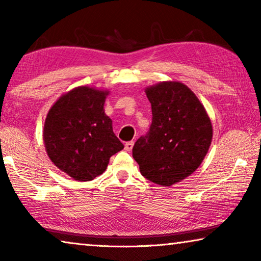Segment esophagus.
Instances as JSON below:
<instances>
[{"mask_svg":"<svg viewBox=\"0 0 261 261\" xmlns=\"http://www.w3.org/2000/svg\"><path fill=\"white\" fill-rule=\"evenodd\" d=\"M134 141H127V143H125V145H124V149L126 152H130L131 149H132V147H134Z\"/></svg>","mask_w":261,"mask_h":261,"instance_id":"obj_1","label":"esophagus"}]
</instances>
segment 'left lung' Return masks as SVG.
I'll use <instances>...</instances> for the list:
<instances>
[{"instance_id":"left-lung-1","label":"left lung","mask_w":261,"mask_h":261,"mask_svg":"<svg viewBox=\"0 0 261 261\" xmlns=\"http://www.w3.org/2000/svg\"><path fill=\"white\" fill-rule=\"evenodd\" d=\"M152 105V124L140 137L132 156L141 175L171 187L193 174L213 138L211 118L197 95L179 82H161L145 90Z\"/></svg>"}]
</instances>
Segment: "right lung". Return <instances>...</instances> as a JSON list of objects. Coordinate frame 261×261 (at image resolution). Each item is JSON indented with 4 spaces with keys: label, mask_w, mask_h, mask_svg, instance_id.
<instances>
[{
    "label": "right lung",
    "mask_w": 261,
    "mask_h": 261,
    "mask_svg": "<svg viewBox=\"0 0 261 261\" xmlns=\"http://www.w3.org/2000/svg\"><path fill=\"white\" fill-rule=\"evenodd\" d=\"M109 91L78 86L51 106L43 125V143L51 162L78 182L107 169L109 159L124 148L103 106Z\"/></svg>",
    "instance_id": "obj_1"
}]
</instances>
